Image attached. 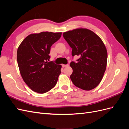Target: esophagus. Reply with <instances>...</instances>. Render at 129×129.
<instances>
[{
	"mask_svg": "<svg viewBox=\"0 0 129 129\" xmlns=\"http://www.w3.org/2000/svg\"><path fill=\"white\" fill-rule=\"evenodd\" d=\"M69 65L67 64H62V67H68Z\"/></svg>",
	"mask_w": 129,
	"mask_h": 129,
	"instance_id": "obj_1",
	"label": "esophagus"
}]
</instances>
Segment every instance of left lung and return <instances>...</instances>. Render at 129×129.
Instances as JSON below:
<instances>
[{
	"instance_id": "1",
	"label": "left lung",
	"mask_w": 129,
	"mask_h": 129,
	"mask_svg": "<svg viewBox=\"0 0 129 129\" xmlns=\"http://www.w3.org/2000/svg\"><path fill=\"white\" fill-rule=\"evenodd\" d=\"M63 36L72 48V55L79 56L73 69L71 79L76 87L90 90L98 85L106 69L108 54L101 39L92 31L77 28L64 32Z\"/></svg>"
}]
</instances>
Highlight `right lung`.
I'll list each match as a JSON object with an SVG mask.
<instances>
[{"label":"right lung","instance_id":"right-lung-1","mask_svg":"<svg viewBox=\"0 0 129 129\" xmlns=\"http://www.w3.org/2000/svg\"><path fill=\"white\" fill-rule=\"evenodd\" d=\"M61 34L48 32L31 34L19 46L17 57L19 71L25 83L35 92H48L57 83L62 66L48 61L50 47Z\"/></svg>","mask_w":129,"mask_h":129}]
</instances>
